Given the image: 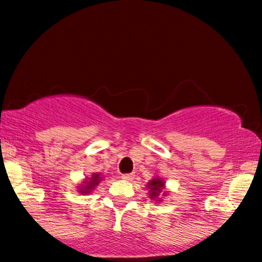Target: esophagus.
<instances>
[{
    "label": "esophagus",
    "mask_w": 262,
    "mask_h": 262,
    "mask_svg": "<svg viewBox=\"0 0 262 262\" xmlns=\"http://www.w3.org/2000/svg\"><path fill=\"white\" fill-rule=\"evenodd\" d=\"M122 179L125 181H132L134 179V175L133 173H124V175H122Z\"/></svg>",
    "instance_id": "34e87169"
}]
</instances>
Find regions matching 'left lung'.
<instances>
[{
    "label": "left lung",
    "instance_id": "1",
    "mask_svg": "<svg viewBox=\"0 0 262 262\" xmlns=\"http://www.w3.org/2000/svg\"><path fill=\"white\" fill-rule=\"evenodd\" d=\"M164 185L165 183L161 181V180L159 179H154L151 180L148 183V188H149V196L150 198H158L159 194L161 193V189L164 188ZM159 201V200H158Z\"/></svg>",
    "mask_w": 262,
    "mask_h": 262
}]
</instances>
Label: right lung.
<instances>
[{
	"instance_id": "add662e5",
	"label": "right lung",
	"mask_w": 262,
	"mask_h": 262,
	"mask_svg": "<svg viewBox=\"0 0 262 262\" xmlns=\"http://www.w3.org/2000/svg\"><path fill=\"white\" fill-rule=\"evenodd\" d=\"M100 181H101L100 173H93L91 180H90L89 182H85V185H82L79 188V192H81L82 194L90 193V192H91L92 189L95 188V186H97L98 183H100Z\"/></svg>"
}]
</instances>
